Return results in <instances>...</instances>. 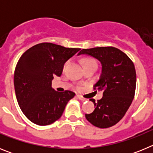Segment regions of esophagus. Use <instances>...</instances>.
<instances>
[{"mask_svg": "<svg viewBox=\"0 0 153 153\" xmlns=\"http://www.w3.org/2000/svg\"><path fill=\"white\" fill-rule=\"evenodd\" d=\"M76 97H77V98L79 99V100H82V101H86V98H84V97H82V96H80V95H77Z\"/></svg>", "mask_w": 153, "mask_h": 153, "instance_id": "34e87169", "label": "esophagus"}]
</instances>
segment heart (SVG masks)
I'll use <instances>...</instances> for the list:
<instances>
[{
  "label": "heart",
  "instance_id": "obj_1",
  "mask_svg": "<svg viewBox=\"0 0 153 153\" xmlns=\"http://www.w3.org/2000/svg\"><path fill=\"white\" fill-rule=\"evenodd\" d=\"M69 62H67V63H65L64 67H66L68 65ZM82 63H83V67H90V66H92V65H94V66H97V63H96L93 59L91 58H88V57H85L83 58V60H82Z\"/></svg>",
  "mask_w": 153,
  "mask_h": 153
}]
</instances>
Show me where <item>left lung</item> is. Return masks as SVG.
I'll return each instance as SVG.
<instances>
[{
  "label": "left lung",
  "instance_id": "left-lung-1",
  "mask_svg": "<svg viewBox=\"0 0 153 153\" xmlns=\"http://www.w3.org/2000/svg\"><path fill=\"white\" fill-rule=\"evenodd\" d=\"M87 54L95 57L102 65L100 79L94 90L103 91L102 99L95 102V109L86 114V120L99 128L116 125L126 114L134 98L136 74L134 64L125 53L113 47L83 49L78 55Z\"/></svg>",
  "mask_w": 153,
  "mask_h": 153
}]
</instances>
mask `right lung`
Instances as JSON below:
<instances>
[{"mask_svg":"<svg viewBox=\"0 0 153 153\" xmlns=\"http://www.w3.org/2000/svg\"><path fill=\"white\" fill-rule=\"evenodd\" d=\"M51 43H41L23 53L14 71V90L19 106L33 123L46 126L59 120L75 93L51 87L53 76H60L63 65L79 51Z\"/></svg>","mask_w":153,"mask_h":153,"instance_id":"1","label":"right lung"}]
</instances>
